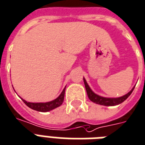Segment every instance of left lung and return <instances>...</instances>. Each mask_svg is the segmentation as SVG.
I'll use <instances>...</instances> for the list:
<instances>
[{
  "instance_id": "obj_1",
  "label": "left lung",
  "mask_w": 145,
  "mask_h": 145,
  "mask_svg": "<svg viewBox=\"0 0 145 145\" xmlns=\"http://www.w3.org/2000/svg\"><path fill=\"white\" fill-rule=\"evenodd\" d=\"M83 79H84V86H85V88H86L87 93H88V98L90 99V100L92 101L93 103H95L99 104V105H105V106H113V105H117L122 103L123 102L125 101L129 97V95L131 94L135 88H133L129 93H127V94L123 96V97H118V98H107V97L99 96V95L96 94L94 92H93L91 88L89 87V85L87 83L85 78H83Z\"/></svg>"
}]
</instances>
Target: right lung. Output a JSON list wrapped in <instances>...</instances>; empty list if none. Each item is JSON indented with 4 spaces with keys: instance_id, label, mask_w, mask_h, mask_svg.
Returning a JSON list of instances; mask_svg holds the SVG:
<instances>
[{
    "instance_id": "1",
    "label": "right lung",
    "mask_w": 145,
    "mask_h": 145,
    "mask_svg": "<svg viewBox=\"0 0 145 145\" xmlns=\"http://www.w3.org/2000/svg\"><path fill=\"white\" fill-rule=\"evenodd\" d=\"M65 89L66 87L57 98H56L52 101L47 102V103H30V102H27L25 99H22L26 104L27 106H28L29 108H31L35 110V111L42 112H49L51 110L54 109V108H56L59 107L60 105H62L63 99H64Z\"/></svg>"
}]
</instances>
